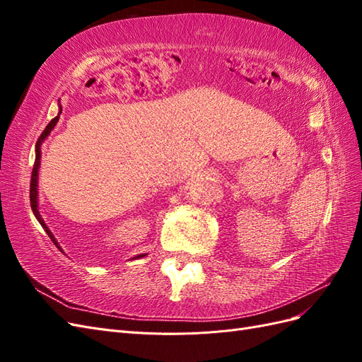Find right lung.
Masks as SVG:
<instances>
[{
    "label": "right lung",
    "mask_w": 362,
    "mask_h": 362,
    "mask_svg": "<svg viewBox=\"0 0 362 362\" xmlns=\"http://www.w3.org/2000/svg\"><path fill=\"white\" fill-rule=\"evenodd\" d=\"M60 113H62V108H60V112H59V115L54 117L51 122L47 125V128H45V131H43V133L40 134V137H39V140H37V144H36V161H35V166H33V172H31V182H30V202H31V210H33V213H35V216H36V218L39 221V223L42 225V228L45 229L47 231V234L49 235V238L52 240L54 242V245H56L60 250H62V247L59 246V243H57V240L54 238V235H52V233L49 231L48 229V226H47V223L43 222V218H42V216H40V213H39V210H37V178H39V166H40V145H42V141L45 140L48 136H49V133L52 131V128L56 127V124L59 122V117H60ZM63 252V250H62ZM146 254H140V255H137V257H134V258H141V257H145Z\"/></svg>",
    "instance_id": "obj_1"
}]
</instances>
